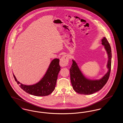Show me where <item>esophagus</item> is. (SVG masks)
Returning <instances> with one entry per match:
<instances>
[{
	"instance_id": "1",
	"label": "esophagus",
	"mask_w": 123,
	"mask_h": 123,
	"mask_svg": "<svg viewBox=\"0 0 123 123\" xmlns=\"http://www.w3.org/2000/svg\"><path fill=\"white\" fill-rule=\"evenodd\" d=\"M69 57L67 55H64L60 60L59 64L61 66L64 67L67 66L69 63Z\"/></svg>"
}]
</instances>
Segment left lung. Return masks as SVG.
Instances as JSON below:
<instances>
[{"instance_id": "8db88e82", "label": "left lung", "mask_w": 123, "mask_h": 123, "mask_svg": "<svg viewBox=\"0 0 123 123\" xmlns=\"http://www.w3.org/2000/svg\"><path fill=\"white\" fill-rule=\"evenodd\" d=\"M101 41L108 55L107 67L109 70L100 80H89L86 79L83 76L75 61L72 60V64L70 69V81L73 89L78 94H90L99 91L105 86L109 78L111 70V48L105 37H104Z\"/></svg>"}]
</instances>
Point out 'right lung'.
I'll list each match as a JSON object with an SVG mask.
<instances>
[{"mask_svg": "<svg viewBox=\"0 0 123 123\" xmlns=\"http://www.w3.org/2000/svg\"><path fill=\"white\" fill-rule=\"evenodd\" d=\"M59 59H55L51 62L45 75L38 83L33 85H25L20 83L13 75L15 81L24 91L33 95L44 96L51 94L56 84L58 75L60 70Z\"/></svg>", "mask_w": 123, "mask_h": 123, "instance_id": "add662e5", "label": "right lung"}]
</instances>
